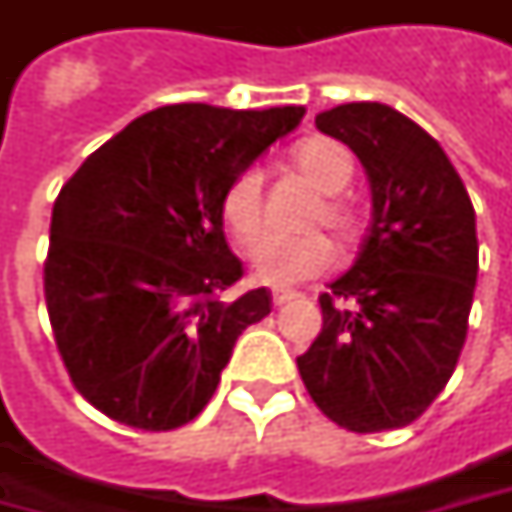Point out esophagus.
<instances>
[{"label": "esophagus", "instance_id": "1", "mask_svg": "<svg viewBox=\"0 0 512 512\" xmlns=\"http://www.w3.org/2000/svg\"><path fill=\"white\" fill-rule=\"evenodd\" d=\"M296 296H299L296 290H279V287H276V290H273V305L282 307V305H287V302H293Z\"/></svg>", "mask_w": 512, "mask_h": 512}]
</instances>
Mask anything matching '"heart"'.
Returning a JSON list of instances; mask_svg holds the SVG:
<instances>
[{"instance_id":"heart-1","label":"heart","mask_w":512,"mask_h":512,"mask_svg":"<svg viewBox=\"0 0 512 512\" xmlns=\"http://www.w3.org/2000/svg\"><path fill=\"white\" fill-rule=\"evenodd\" d=\"M290 159L322 193H339L353 179V159L347 156L342 145H336L330 139H307L293 150ZM219 216H222L227 233L239 245H250L256 239V233L262 230V216H265V190H262L259 170L247 168L239 176H233V182L222 193ZM319 216L339 236H350V230H353L350 213L336 196H327ZM333 256H336L333 242L322 230L270 233L253 247L250 267L259 282L290 287L319 276L333 262Z\"/></svg>"}]
</instances>
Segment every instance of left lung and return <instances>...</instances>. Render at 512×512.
<instances>
[{"instance_id":"obj_1","label":"left lung","mask_w":512,"mask_h":512,"mask_svg":"<svg viewBox=\"0 0 512 512\" xmlns=\"http://www.w3.org/2000/svg\"><path fill=\"white\" fill-rule=\"evenodd\" d=\"M367 170L373 219L353 267L319 296L322 333L296 364L330 422H416L450 382L479 273L476 213L439 142L379 102L316 116Z\"/></svg>"}]
</instances>
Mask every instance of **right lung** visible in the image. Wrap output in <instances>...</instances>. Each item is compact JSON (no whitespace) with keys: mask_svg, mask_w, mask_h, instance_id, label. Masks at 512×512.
<instances>
[{"mask_svg":"<svg viewBox=\"0 0 512 512\" xmlns=\"http://www.w3.org/2000/svg\"><path fill=\"white\" fill-rule=\"evenodd\" d=\"M305 108L165 105L133 119L59 190L50 216L45 305L73 387L136 430L193 422L270 290L233 296L225 187Z\"/></svg>","mask_w":512,"mask_h":512,"instance_id":"add662e5","label":"right lung"}]
</instances>
